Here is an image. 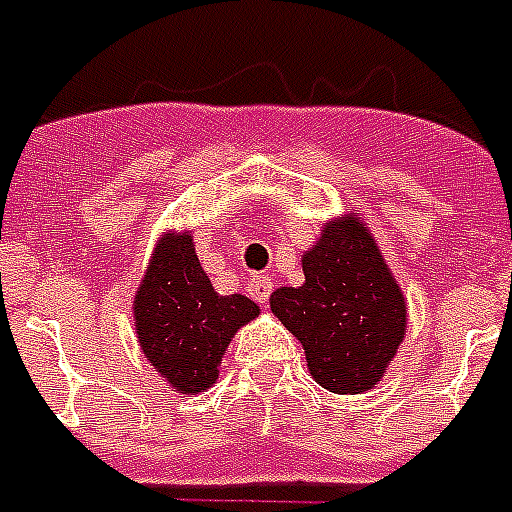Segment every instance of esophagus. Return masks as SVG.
Here are the masks:
<instances>
[{
	"label": "esophagus",
	"mask_w": 512,
	"mask_h": 512,
	"mask_svg": "<svg viewBox=\"0 0 512 512\" xmlns=\"http://www.w3.org/2000/svg\"><path fill=\"white\" fill-rule=\"evenodd\" d=\"M272 279L269 277H264V274H256V277L251 279V282H248V295H251L253 300H256V303H261L264 305L266 300H269V295H272Z\"/></svg>",
	"instance_id": "esophagus-1"
}]
</instances>
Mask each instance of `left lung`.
<instances>
[{
	"mask_svg": "<svg viewBox=\"0 0 512 512\" xmlns=\"http://www.w3.org/2000/svg\"><path fill=\"white\" fill-rule=\"evenodd\" d=\"M303 287L272 292V313L298 336L310 375L331 393H362L386 373L406 331V303L365 222H326L303 256Z\"/></svg>",
	"mask_w": 512,
	"mask_h": 512,
	"instance_id": "1",
	"label": "left lung"
}]
</instances>
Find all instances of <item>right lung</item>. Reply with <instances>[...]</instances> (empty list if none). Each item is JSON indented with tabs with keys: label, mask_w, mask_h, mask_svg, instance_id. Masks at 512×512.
<instances>
[{
	"label": "right lung",
	"mask_w": 512,
	"mask_h": 512,
	"mask_svg": "<svg viewBox=\"0 0 512 512\" xmlns=\"http://www.w3.org/2000/svg\"><path fill=\"white\" fill-rule=\"evenodd\" d=\"M259 316L246 295L214 292L189 233H165L134 298L144 357L181 393H202L217 381L227 344Z\"/></svg>",
	"instance_id": "obj_1"
}]
</instances>
